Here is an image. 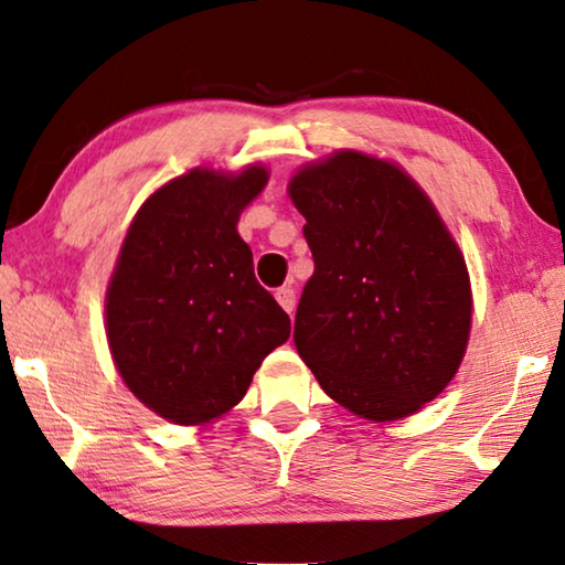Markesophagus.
<instances>
[{
  "mask_svg": "<svg viewBox=\"0 0 565 565\" xmlns=\"http://www.w3.org/2000/svg\"><path fill=\"white\" fill-rule=\"evenodd\" d=\"M275 300L280 302V308L285 310V312H290L292 316V310H295V290L292 288H280L275 292Z\"/></svg>",
  "mask_w": 565,
  "mask_h": 565,
  "instance_id": "obj_1",
  "label": "esophagus"
}]
</instances>
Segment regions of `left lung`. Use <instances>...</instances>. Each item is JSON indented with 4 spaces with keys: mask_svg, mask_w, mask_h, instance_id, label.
<instances>
[{
    "mask_svg": "<svg viewBox=\"0 0 565 565\" xmlns=\"http://www.w3.org/2000/svg\"><path fill=\"white\" fill-rule=\"evenodd\" d=\"M316 273L295 348L332 401L391 423L436 401L463 363L473 290L438 207L401 164L338 150L295 170Z\"/></svg>",
    "mask_w": 565,
    "mask_h": 565,
    "instance_id": "8db88e82",
    "label": "left lung"
}]
</instances>
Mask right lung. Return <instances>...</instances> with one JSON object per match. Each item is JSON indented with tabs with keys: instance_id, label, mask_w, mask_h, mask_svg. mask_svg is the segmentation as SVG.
Returning <instances> with one entry per match:
<instances>
[{
	"instance_id": "obj_1",
	"label": "right lung",
	"mask_w": 565,
	"mask_h": 565,
	"mask_svg": "<svg viewBox=\"0 0 565 565\" xmlns=\"http://www.w3.org/2000/svg\"><path fill=\"white\" fill-rule=\"evenodd\" d=\"M267 180L260 162L192 168L142 202L119 247L105 292L109 355L129 393L174 425L227 415L290 338L288 312L255 280L237 233Z\"/></svg>"
}]
</instances>
